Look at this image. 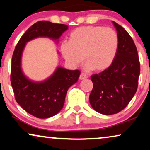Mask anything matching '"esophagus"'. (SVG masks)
<instances>
[{
    "label": "esophagus",
    "mask_w": 150,
    "mask_h": 150,
    "mask_svg": "<svg viewBox=\"0 0 150 150\" xmlns=\"http://www.w3.org/2000/svg\"><path fill=\"white\" fill-rule=\"evenodd\" d=\"M86 78H87V76L84 73H81L80 75H79V79H80V80H82V79H85Z\"/></svg>",
    "instance_id": "obj_1"
}]
</instances>
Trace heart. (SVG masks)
<instances>
[{
    "label": "heart",
    "instance_id": "b5f03b06",
    "mask_svg": "<svg viewBox=\"0 0 150 150\" xmlns=\"http://www.w3.org/2000/svg\"><path fill=\"white\" fill-rule=\"evenodd\" d=\"M118 44V36L114 30L102 26H82L71 32L69 41L62 43L60 50L71 66H77L84 58L87 71L100 72L113 64Z\"/></svg>",
    "mask_w": 150,
    "mask_h": 150
}]
</instances>
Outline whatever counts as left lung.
Listing matches in <instances>:
<instances>
[{
  "label": "left lung",
  "mask_w": 150,
  "mask_h": 150,
  "mask_svg": "<svg viewBox=\"0 0 150 150\" xmlns=\"http://www.w3.org/2000/svg\"><path fill=\"white\" fill-rule=\"evenodd\" d=\"M118 36L116 57L109 69L91 77L93 88L89 102L95 111L104 115L117 113L135 95L140 62L133 39L122 26L112 21Z\"/></svg>",
  "instance_id": "obj_1"
}]
</instances>
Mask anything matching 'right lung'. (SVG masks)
<instances>
[{
    "mask_svg": "<svg viewBox=\"0 0 150 150\" xmlns=\"http://www.w3.org/2000/svg\"><path fill=\"white\" fill-rule=\"evenodd\" d=\"M69 26L41 21L33 25L20 39L14 51L11 69V84L17 103L28 113L38 118H48L57 114L64 107L68 89L78 80L80 71L57 66L44 80H32L21 67L26 43L39 37L49 38L57 43Z\"/></svg>",
    "mask_w": 150,
    "mask_h": 150,
    "instance_id": "add662e5",
    "label": "right lung"
}]
</instances>
